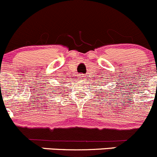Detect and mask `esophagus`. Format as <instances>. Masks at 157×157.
Here are the masks:
<instances>
[{
  "label": "esophagus",
  "mask_w": 157,
  "mask_h": 157,
  "mask_svg": "<svg viewBox=\"0 0 157 157\" xmlns=\"http://www.w3.org/2000/svg\"><path fill=\"white\" fill-rule=\"evenodd\" d=\"M84 77H85V76L83 75H79V76H78V78H79V79H81V80L84 79Z\"/></svg>",
  "instance_id": "obj_1"
}]
</instances>
